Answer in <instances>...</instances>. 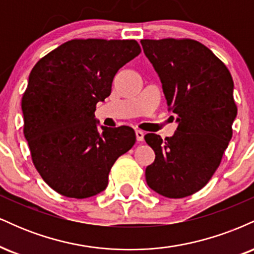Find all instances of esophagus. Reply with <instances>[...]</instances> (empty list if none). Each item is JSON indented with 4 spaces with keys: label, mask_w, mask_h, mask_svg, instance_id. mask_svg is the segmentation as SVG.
I'll return each instance as SVG.
<instances>
[{
    "label": "esophagus",
    "mask_w": 254,
    "mask_h": 254,
    "mask_svg": "<svg viewBox=\"0 0 254 254\" xmlns=\"http://www.w3.org/2000/svg\"><path fill=\"white\" fill-rule=\"evenodd\" d=\"M136 138L138 142H142L144 139V132L141 130H136Z\"/></svg>",
    "instance_id": "obj_1"
}]
</instances>
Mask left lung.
<instances>
[{
    "label": "left lung",
    "instance_id": "left-lung-1",
    "mask_svg": "<svg viewBox=\"0 0 254 254\" xmlns=\"http://www.w3.org/2000/svg\"><path fill=\"white\" fill-rule=\"evenodd\" d=\"M145 56L178 116L173 137L147 133L155 160L145 168L148 186L167 198H184L208 184L233 136L238 113L232 75L210 49L193 39H142Z\"/></svg>",
    "mask_w": 254,
    "mask_h": 254
}]
</instances>
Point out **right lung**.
<instances>
[{"mask_svg": "<svg viewBox=\"0 0 254 254\" xmlns=\"http://www.w3.org/2000/svg\"><path fill=\"white\" fill-rule=\"evenodd\" d=\"M139 54L133 39H72L32 69L21 100L24 135L38 173L62 196L104 191L116 160L135 144L130 127L99 130L94 112L117 71Z\"/></svg>", "mask_w": 254, "mask_h": 254, "instance_id": "right-lung-1", "label": "right lung"}]
</instances>
